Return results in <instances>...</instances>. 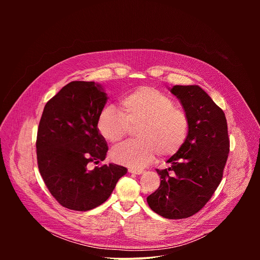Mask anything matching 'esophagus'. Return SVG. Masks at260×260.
Returning a JSON list of instances; mask_svg holds the SVG:
<instances>
[{
  "label": "esophagus",
  "mask_w": 260,
  "mask_h": 260,
  "mask_svg": "<svg viewBox=\"0 0 260 260\" xmlns=\"http://www.w3.org/2000/svg\"><path fill=\"white\" fill-rule=\"evenodd\" d=\"M128 172L132 174H136V175H141L142 173H144V170L142 169H135V168H129Z\"/></svg>",
  "instance_id": "1"
}]
</instances>
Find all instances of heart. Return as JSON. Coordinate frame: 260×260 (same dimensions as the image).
<instances>
[{"label":"heart","instance_id":"b5f03b06","mask_svg":"<svg viewBox=\"0 0 260 260\" xmlns=\"http://www.w3.org/2000/svg\"><path fill=\"white\" fill-rule=\"evenodd\" d=\"M122 110L107 105L98 118V131L109 143L116 144L137 126L140 140L123 143L111 151L112 159L129 168H143L154 160L157 153L171 156L186 140L188 116L165 92L149 86L139 87L121 100Z\"/></svg>","mask_w":260,"mask_h":260}]
</instances>
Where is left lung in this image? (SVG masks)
Instances as JSON below:
<instances>
[{
	"label": "left lung",
	"instance_id": "obj_1",
	"mask_svg": "<svg viewBox=\"0 0 260 260\" xmlns=\"http://www.w3.org/2000/svg\"><path fill=\"white\" fill-rule=\"evenodd\" d=\"M170 89V88H169ZM188 116L186 140L156 170L160 185L147 198L152 211L168 219H183L198 213L221 182L230 152L224 112L199 85H175L170 89Z\"/></svg>",
	"mask_w": 260,
	"mask_h": 260
}]
</instances>
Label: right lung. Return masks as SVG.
<instances>
[{"instance_id": "obj_1", "label": "right lung", "mask_w": 260, "mask_h": 260, "mask_svg": "<svg viewBox=\"0 0 260 260\" xmlns=\"http://www.w3.org/2000/svg\"><path fill=\"white\" fill-rule=\"evenodd\" d=\"M107 93L93 81H72L44 107L37 135V160L53 198L64 208L88 211L106 202L127 169L114 164L88 170L106 158L98 131Z\"/></svg>"}]
</instances>
